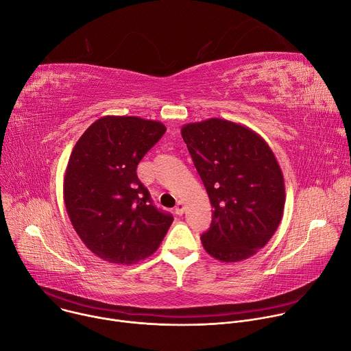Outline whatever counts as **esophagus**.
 <instances>
[{
    "label": "esophagus",
    "instance_id": "obj_1",
    "mask_svg": "<svg viewBox=\"0 0 351 351\" xmlns=\"http://www.w3.org/2000/svg\"><path fill=\"white\" fill-rule=\"evenodd\" d=\"M175 213L178 215H183V213H184V203L183 202H178V204L175 207Z\"/></svg>",
    "mask_w": 351,
    "mask_h": 351
}]
</instances>
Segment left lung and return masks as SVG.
Instances as JSON below:
<instances>
[{
	"label": "left lung",
	"mask_w": 351,
	"mask_h": 351,
	"mask_svg": "<svg viewBox=\"0 0 351 351\" xmlns=\"http://www.w3.org/2000/svg\"><path fill=\"white\" fill-rule=\"evenodd\" d=\"M182 137L213 207L202 234L206 252L222 263L254 256L276 232L286 199L271 147L254 130L221 118L186 123Z\"/></svg>",
	"instance_id": "left-lung-1"
}]
</instances>
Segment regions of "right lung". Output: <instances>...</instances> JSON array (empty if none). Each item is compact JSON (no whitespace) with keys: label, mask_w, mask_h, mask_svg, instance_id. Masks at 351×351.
<instances>
[{"label":"right lung","mask_w":351,"mask_h":351,"mask_svg":"<svg viewBox=\"0 0 351 351\" xmlns=\"http://www.w3.org/2000/svg\"><path fill=\"white\" fill-rule=\"evenodd\" d=\"M158 121L101 117L75 144L64 176L68 217L104 261L132 265L157 252L173 218L153 206L136 169L165 133Z\"/></svg>","instance_id":"add662e5"}]
</instances>
